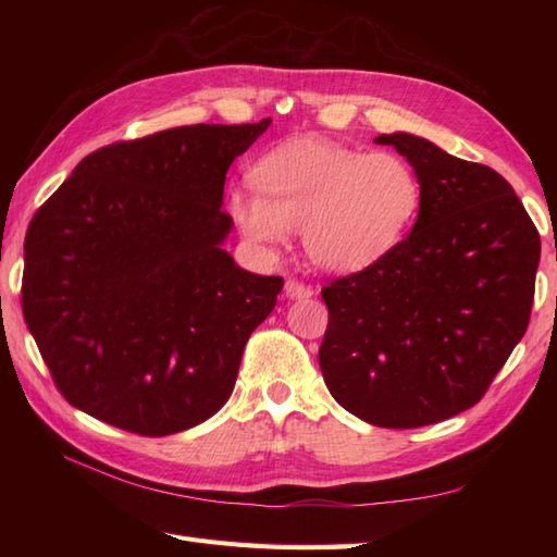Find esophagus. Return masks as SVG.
<instances>
[{"mask_svg": "<svg viewBox=\"0 0 557 557\" xmlns=\"http://www.w3.org/2000/svg\"><path fill=\"white\" fill-rule=\"evenodd\" d=\"M285 294L289 299H309V297H313V289L309 285H304V282H299V280H287Z\"/></svg>", "mask_w": 557, "mask_h": 557, "instance_id": "obj_1", "label": "esophagus"}]
</instances>
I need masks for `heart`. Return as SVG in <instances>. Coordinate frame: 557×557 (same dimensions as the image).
Segmentation results:
<instances>
[{
  "label": "heart",
  "mask_w": 557,
  "mask_h": 557,
  "mask_svg": "<svg viewBox=\"0 0 557 557\" xmlns=\"http://www.w3.org/2000/svg\"><path fill=\"white\" fill-rule=\"evenodd\" d=\"M256 188L236 186L227 212L253 244H280L301 230L304 251L325 272L375 265L417 220L423 188L417 170L393 150L294 138L251 172Z\"/></svg>",
  "instance_id": "1"
}]
</instances>
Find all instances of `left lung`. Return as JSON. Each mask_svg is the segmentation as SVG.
<instances>
[{"mask_svg": "<svg viewBox=\"0 0 557 557\" xmlns=\"http://www.w3.org/2000/svg\"><path fill=\"white\" fill-rule=\"evenodd\" d=\"M423 200L393 253L323 287L318 349L342 407L381 429H419L474 407L524 337L541 239L503 176L405 132L383 134Z\"/></svg>", "mask_w": 557, "mask_h": 557, "instance_id": "left-lung-1", "label": "left lung"}]
</instances>
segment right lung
Listing matches in <instances>:
<instances>
[{"mask_svg":"<svg viewBox=\"0 0 557 557\" xmlns=\"http://www.w3.org/2000/svg\"><path fill=\"white\" fill-rule=\"evenodd\" d=\"M268 126H176L104 146L35 212L23 318L69 405L158 437L230 399L285 285L222 248L224 176Z\"/></svg>","mask_w":557,"mask_h":557,"instance_id":"right-lung-1","label":"right lung"}]
</instances>
